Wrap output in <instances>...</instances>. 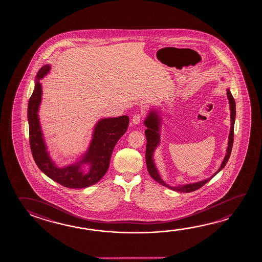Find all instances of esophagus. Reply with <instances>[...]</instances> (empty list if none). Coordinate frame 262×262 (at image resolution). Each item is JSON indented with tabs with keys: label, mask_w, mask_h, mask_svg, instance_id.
Segmentation results:
<instances>
[{
	"label": "esophagus",
	"mask_w": 262,
	"mask_h": 262,
	"mask_svg": "<svg viewBox=\"0 0 262 262\" xmlns=\"http://www.w3.org/2000/svg\"><path fill=\"white\" fill-rule=\"evenodd\" d=\"M142 114H135L132 119V121L134 125H138L141 121H142Z\"/></svg>",
	"instance_id": "34e87169"
}]
</instances>
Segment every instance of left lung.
Segmentation results:
<instances>
[{
    "instance_id": "left-lung-1",
    "label": "left lung",
    "mask_w": 262,
    "mask_h": 262,
    "mask_svg": "<svg viewBox=\"0 0 262 262\" xmlns=\"http://www.w3.org/2000/svg\"><path fill=\"white\" fill-rule=\"evenodd\" d=\"M227 99L229 102V110H230V121H231V126H230V133L228 136V145L227 148V154L225 155L223 162L221 163L220 167L216 172H214L213 176H210L209 178H207L206 180L199 181L196 183L193 184H187V185H180L177 186H171V185L166 184L164 181L162 179V177L159 173L158 169L156 167L155 163V151L157 147L160 145L161 142V128H162V117L161 113L159 112V110L155 108H150V111L148 112V115L145 118V120L143 121V123L146 126L145 136L147 140V144H146V165L148 172L150 173V176L155 179L160 185L165 186L167 188L176 191V192H181V193H190L195 191L198 189L202 187L203 185H206L207 182L214 177L215 174H217L222 169H223L226 164H227L228 159L231 155L232 146H233V141H234V125H235V118H236V103H235V99L232 96L230 90L227 89Z\"/></svg>"
}]
</instances>
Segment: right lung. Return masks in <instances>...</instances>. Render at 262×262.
Instances as JSON below:
<instances>
[{
  "mask_svg": "<svg viewBox=\"0 0 262 262\" xmlns=\"http://www.w3.org/2000/svg\"><path fill=\"white\" fill-rule=\"evenodd\" d=\"M50 69L51 66L48 64L39 70L35 77V90L28 102L27 118L32 155L39 169L52 180L69 188H85L98 183L107 172L113 149L128 129L129 117L123 115L98 120L86 151L77 162L58 167L49 155L38 115L43 95L39 80L46 77ZM85 165L90 168L88 173L82 171Z\"/></svg>",
  "mask_w": 262,
  "mask_h": 262,
  "instance_id": "1",
  "label": "right lung"
}]
</instances>
